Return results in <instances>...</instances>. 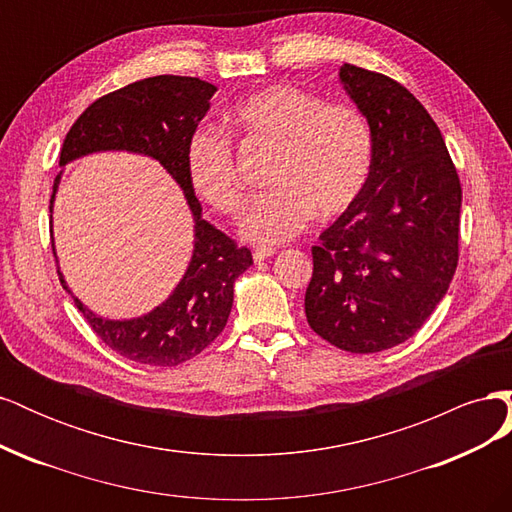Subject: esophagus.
Wrapping results in <instances>:
<instances>
[{"mask_svg": "<svg viewBox=\"0 0 512 512\" xmlns=\"http://www.w3.org/2000/svg\"><path fill=\"white\" fill-rule=\"evenodd\" d=\"M275 254V250H271V247H265V250H254V262H262V260H267V258H271Z\"/></svg>", "mask_w": 512, "mask_h": 512, "instance_id": "34e87169", "label": "esophagus"}]
</instances>
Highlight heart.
Here are the masks:
<instances>
[{
    "mask_svg": "<svg viewBox=\"0 0 512 512\" xmlns=\"http://www.w3.org/2000/svg\"><path fill=\"white\" fill-rule=\"evenodd\" d=\"M228 128L245 143L273 149L267 183L241 218V235L258 245H277L303 232L318 215L331 220L363 194L374 138L361 111L324 104L292 85L254 91L228 113ZM185 166L192 190L215 211L235 215L243 207L230 138L198 130L188 141Z\"/></svg>",
    "mask_w": 512,
    "mask_h": 512,
    "instance_id": "heart-1",
    "label": "heart"
}]
</instances>
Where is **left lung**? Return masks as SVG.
Listing matches in <instances>:
<instances>
[{
  "label": "left lung",
  "instance_id": "8db88e82",
  "mask_svg": "<svg viewBox=\"0 0 512 512\" xmlns=\"http://www.w3.org/2000/svg\"><path fill=\"white\" fill-rule=\"evenodd\" d=\"M346 94L369 123L363 194L312 247L305 316L346 352L399 346L423 327L459 260L461 183L440 128L389 76L344 64Z\"/></svg>",
  "mask_w": 512,
  "mask_h": 512
}]
</instances>
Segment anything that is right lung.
<instances>
[{
  "instance_id": "add662e5",
  "label": "right lung",
  "mask_w": 512,
  "mask_h": 512,
  "mask_svg": "<svg viewBox=\"0 0 512 512\" xmlns=\"http://www.w3.org/2000/svg\"><path fill=\"white\" fill-rule=\"evenodd\" d=\"M218 87L194 76H151L102 96L74 121L61 147L59 166L98 151H128L158 160L177 181L194 218V252L181 282L149 314L111 320L91 312L76 299L64 275L59 282L102 342L130 361L175 367L203 352L230 316L235 282L252 265V252L203 220V207L188 179L185 151L211 106ZM61 173L55 177L53 200ZM53 224V222H51ZM55 254V243H53ZM57 260V254H55Z\"/></svg>"
}]
</instances>
